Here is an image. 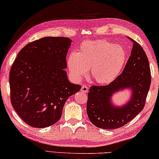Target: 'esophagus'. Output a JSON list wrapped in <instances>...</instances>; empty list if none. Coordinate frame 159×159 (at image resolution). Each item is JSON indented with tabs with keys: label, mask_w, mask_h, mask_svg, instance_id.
Masks as SVG:
<instances>
[{
	"label": "esophagus",
	"mask_w": 159,
	"mask_h": 159,
	"mask_svg": "<svg viewBox=\"0 0 159 159\" xmlns=\"http://www.w3.org/2000/svg\"><path fill=\"white\" fill-rule=\"evenodd\" d=\"M89 90V88H88L86 85H82V87L81 88V92H84V93H87Z\"/></svg>",
	"instance_id": "1"
}]
</instances>
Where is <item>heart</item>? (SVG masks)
<instances>
[{
  "instance_id": "b5f03b06",
  "label": "heart",
  "mask_w": 159,
  "mask_h": 159,
  "mask_svg": "<svg viewBox=\"0 0 159 159\" xmlns=\"http://www.w3.org/2000/svg\"><path fill=\"white\" fill-rule=\"evenodd\" d=\"M126 59V51L122 46L98 39L83 42L78 53L70 54L67 64L75 81H80L89 68L91 77L98 84H106L118 77Z\"/></svg>"
}]
</instances>
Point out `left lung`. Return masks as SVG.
<instances>
[{"instance_id": "8db88e82", "label": "left lung", "mask_w": 159, "mask_h": 159, "mask_svg": "<svg viewBox=\"0 0 159 159\" xmlns=\"http://www.w3.org/2000/svg\"><path fill=\"white\" fill-rule=\"evenodd\" d=\"M133 45L130 56L120 74L106 86H92L88 93L87 113L93 125L101 129H116L126 125L144 108L151 84L149 60L139 44L127 36ZM127 89L131 96L118 106L112 101L114 94Z\"/></svg>"}]
</instances>
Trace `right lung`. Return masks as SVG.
Listing matches in <instances>:
<instances>
[{
  "label": "right lung",
  "instance_id": "add662e5",
  "mask_svg": "<svg viewBox=\"0 0 159 159\" xmlns=\"http://www.w3.org/2000/svg\"><path fill=\"white\" fill-rule=\"evenodd\" d=\"M72 40L46 36L26 45L10 72V100L25 123L37 128L55 124L70 97L81 85L67 78L66 56Z\"/></svg>",
  "mask_w": 159,
  "mask_h": 159
}]
</instances>
